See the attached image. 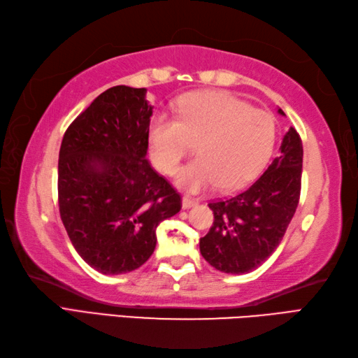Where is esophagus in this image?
Wrapping results in <instances>:
<instances>
[{"label": "esophagus", "instance_id": "obj_1", "mask_svg": "<svg viewBox=\"0 0 358 358\" xmlns=\"http://www.w3.org/2000/svg\"><path fill=\"white\" fill-rule=\"evenodd\" d=\"M198 203H199L198 199L189 198V196H185V198L182 199V207H184V208H192L194 206H198Z\"/></svg>", "mask_w": 358, "mask_h": 358}]
</instances>
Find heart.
I'll list each match as a JSON object with an SVG mask.
<instances>
[{
  "instance_id": "b5f03b06",
  "label": "heart",
  "mask_w": 358,
  "mask_h": 358,
  "mask_svg": "<svg viewBox=\"0 0 358 358\" xmlns=\"http://www.w3.org/2000/svg\"><path fill=\"white\" fill-rule=\"evenodd\" d=\"M151 159L165 174H174L198 145L194 162L179 173L187 192L220 185L225 192L245 187L271 159L276 142L272 114L225 92H193L179 101L178 119L157 115L150 129Z\"/></svg>"
}]
</instances>
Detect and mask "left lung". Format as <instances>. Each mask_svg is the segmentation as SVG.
<instances>
[{
    "instance_id": "left-lung-1",
    "label": "left lung",
    "mask_w": 358,
    "mask_h": 358,
    "mask_svg": "<svg viewBox=\"0 0 358 358\" xmlns=\"http://www.w3.org/2000/svg\"><path fill=\"white\" fill-rule=\"evenodd\" d=\"M278 113L284 115L282 109ZM303 143L295 128L282 138L280 155L244 189L225 201H213L215 221L199 241L201 255L224 273H249L280 245L301 192Z\"/></svg>"
}]
</instances>
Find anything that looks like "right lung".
Listing matches in <instances>:
<instances>
[{
  "label": "right lung",
  "mask_w": 358,
  "mask_h": 358,
  "mask_svg": "<svg viewBox=\"0 0 358 358\" xmlns=\"http://www.w3.org/2000/svg\"><path fill=\"white\" fill-rule=\"evenodd\" d=\"M145 87H109L71 123L58 156V207L72 245L103 275L141 267L180 194L147 160Z\"/></svg>",
  "instance_id": "right-lung-1"
}]
</instances>
